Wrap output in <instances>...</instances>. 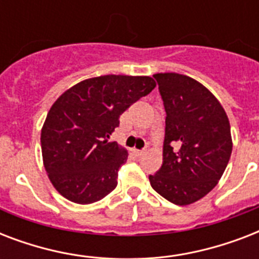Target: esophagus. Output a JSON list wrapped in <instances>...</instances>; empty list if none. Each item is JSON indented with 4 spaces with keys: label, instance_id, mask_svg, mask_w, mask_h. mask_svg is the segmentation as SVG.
I'll return each instance as SVG.
<instances>
[{
    "label": "esophagus",
    "instance_id": "34e87169",
    "mask_svg": "<svg viewBox=\"0 0 259 259\" xmlns=\"http://www.w3.org/2000/svg\"><path fill=\"white\" fill-rule=\"evenodd\" d=\"M134 153H136V156H137V157H141V156H144V153H145V150L136 149L134 150Z\"/></svg>",
    "mask_w": 259,
    "mask_h": 259
}]
</instances>
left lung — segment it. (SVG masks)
<instances>
[{
    "instance_id": "left-lung-1",
    "label": "left lung",
    "mask_w": 259,
    "mask_h": 259,
    "mask_svg": "<svg viewBox=\"0 0 259 259\" xmlns=\"http://www.w3.org/2000/svg\"><path fill=\"white\" fill-rule=\"evenodd\" d=\"M153 76L166 118L162 165L149 176L150 185L173 204H191L213 189L229 164V118L213 94L195 79L176 72Z\"/></svg>"
}]
</instances>
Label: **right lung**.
<instances>
[{
  "label": "right lung",
  "instance_id": "obj_1",
  "mask_svg": "<svg viewBox=\"0 0 259 259\" xmlns=\"http://www.w3.org/2000/svg\"><path fill=\"white\" fill-rule=\"evenodd\" d=\"M154 87L150 76L105 75L82 80L56 99L40 140L44 168L62 196L90 204L117 187L127 150L107 138L119 115Z\"/></svg>",
  "mask_w": 259,
  "mask_h": 259
}]
</instances>
